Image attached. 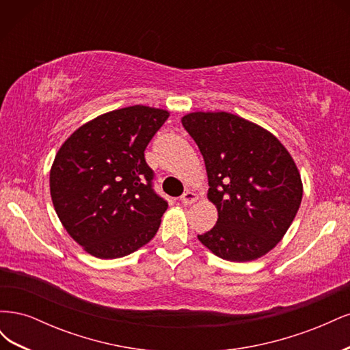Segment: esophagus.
<instances>
[{"mask_svg": "<svg viewBox=\"0 0 350 350\" xmlns=\"http://www.w3.org/2000/svg\"><path fill=\"white\" fill-rule=\"evenodd\" d=\"M197 198H198V197H197L196 193H193V191H189V189H187V191L181 196V203L185 204V206H189V204L196 203Z\"/></svg>", "mask_w": 350, "mask_h": 350, "instance_id": "1", "label": "esophagus"}]
</instances>
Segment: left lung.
Segmentation results:
<instances>
[{
  "label": "left lung",
  "instance_id": "obj_1",
  "mask_svg": "<svg viewBox=\"0 0 350 350\" xmlns=\"http://www.w3.org/2000/svg\"><path fill=\"white\" fill-rule=\"evenodd\" d=\"M184 129L203 154L207 198L217 221L198 241L215 256L245 262L282 241L302 201V179L291 153L262 126L229 112H191Z\"/></svg>",
  "mask_w": 350,
  "mask_h": 350
}]
</instances>
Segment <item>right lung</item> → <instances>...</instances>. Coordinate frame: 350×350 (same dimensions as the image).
I'll return each instance as SVG.
<instances>
[{"mask_svg": "<svg viewBox=\"0 0 350 350\" xmlns=\"http://www.w3.org/2000/svg\"><path fill=\"white\" fill-rule=\"evenodd\" d=\"M169 112L134 105L83 124L62 143L49 174L52 203L90 256L120 258L150 242L167 203L152 188L144 150Z\"/></svg>", "mask_w": 350, "mask_h": 350, "instance_id": "right-lung-1", "label": "right lung"}]
</instances>
